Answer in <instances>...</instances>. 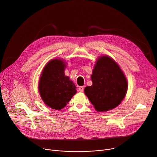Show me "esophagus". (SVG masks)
I'll return each mask as SVG.
<instances>
[{"mask_svg":"<svg viewBox=\"0 0 157 157\" xmlns=\"http://www.w3.org/2000/svg\"><path fill=\"white\" fill-rule=\"evenodd\" d=\"M83 89H84V87L83 86H81V87H78V90L80 92H83Z\"/></svg>","mask_w":157,"mask_h":157,"instance_id":"34e87169","label":"esophagus"}]
</instances>
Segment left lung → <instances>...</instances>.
Listing matches in <instances>:
<instances>
[{
	"label": "left lung",
	"mask_w": 157,
	"mask_h": 157,
	"mask_svg": "<svg viewBox=\"0 0 157 157\" xmlns=\"http://www.w3.org/2000/svg\"><path fill=\"white\" fill-rule=\"evenodd\" d=\"M91 79L92 85L86 87L84 92L97 111L113 109L124 98L127 80L118 65L110 57L99 58Z\"/></svg>",
	"instance_id": "obj_1"
}]
</instances>
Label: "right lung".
<instances>
[{
    "label": "right lung",
    "mask_w": 157,
    "mask_h": 157,
    "mask_svg": "<svg viewBox=\"0 0 157 157\" xmlns=\"http://www.w3.org/2000/svg\"><path fill=\"white\" fill-rule=\"evenodd\" d=\"M65 64L54 59L44 68L39 82V90L44 102L53 109L60 110L76 94V87L64 74Z\"/></svg>",
    "instance_id": "obj_1"
}]
</instances>
